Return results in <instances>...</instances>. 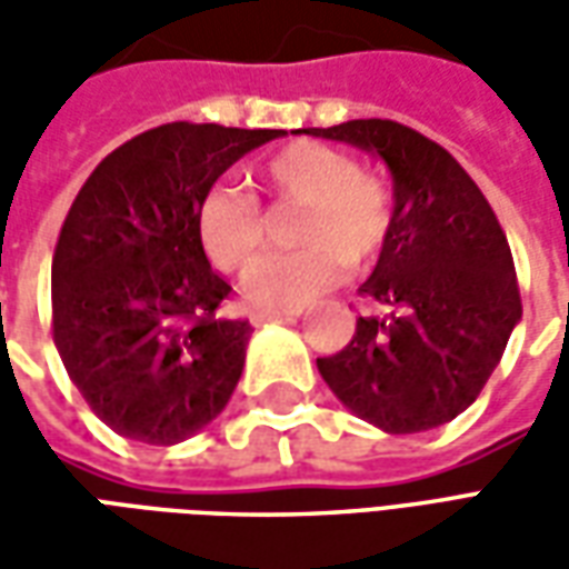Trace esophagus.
<instances>
[{"mask_svg":"<svg viewBox=\"0 0 569 569\" xmlns=\"http://www.w3.org/2000/svg\"><path fill=\"white\" fill-rule=\"evenodd\" d=\"M301 310L296 308H259V310H252V322L256 326H264V322H271V320H289V317H298Z\"/></svg>","mask_w":569,"mask_h":569,"instance_id":"obj_1","label":"esophagus"}]
</instances>
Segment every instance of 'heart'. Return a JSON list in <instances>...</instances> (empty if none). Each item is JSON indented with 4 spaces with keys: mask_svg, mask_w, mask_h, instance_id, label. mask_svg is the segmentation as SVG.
Here are the masks:
<instances>
[{
    "mask_svg": "<svg viewBox=\"0 0 569 569\" xmlns=\"http://www.w3.org/2000/svg\"><path fill=\"white\" fill-rule=\"evenodd\" d=\"M252 182L277 203L298 207L289 252L256 261L243 292L259 305H305L332 289L347 271L381 256L393 224V194L387 179L359 170L347 151L317 140H296L261 158ZM198 240L216 271L237 273L264 243V216L256 194L212 186L194 216Z\"/></svg>",
    "mask_w": 569,
    "mask_h": 569,
    "instance_id": "b5f03b06",
    "label": "heart"
}]
</instances>
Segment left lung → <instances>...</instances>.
I'll return each instance as SVG.
<instances>
[{"label": "left lung", "instance_id": "obj_1", "mask_svg": "<svg viewBox=\"0 0 569 569\" xmlns=\"http://www.w3.org/2000/svg\"><path fill=\"white\" fill-rule=\"evenodd\" d=\"M381 154L396 182L390 237L359 296L383 310L357 320L322 381L383 432H423L472 406L497 369L521 292L488 198L439 142L390 118L308 130Z\"/></svg>", "mask_w": 569, "mask_h": 569}]
</instances>
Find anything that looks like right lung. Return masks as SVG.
Returning <instances> with one entry per match:
<instances>
[{
  "instance_id": "obj_1",
  "label": "right lung",
  "mask_w": 569,
  "mask_h": 569,
  "mask_svg": "<svg viewBox=\"0 0 569 569\" xmlns=\"http://www.w3.org/2000/svg\"><path fill=\"white\" fill-rule=\"evenodd\" d=\"M283 130L173 121L118 146L72 200L51 261V335L106 427L176 445L234 393L252 326L224 320L194 216L212 182Z\"/></svg>"
}]
</instances>
